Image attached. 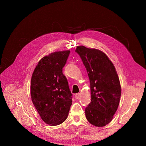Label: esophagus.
Wrapping results in <instances>:
<instances>
[{
    "mask_svg": "<svg viewBox=\"0 0 146 146\" xmlns=\"http://www.w3.org/2000/svg\"><path fill=\"white\" fill-rule=\"evenodd\" d=\"M80 94L79 93L76 94L75 95V98H76V99H78V98L80 97Z\"/></svg>",
    "mask_w": 146,
    "mask_h": 146,
    "instance_id": "1",
    "label": "esophagus"
}]
</instances>
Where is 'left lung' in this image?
I'll use <instances>...</instances> for the list:
<instances>
[{"label": "left lung", "mask_w": 146, "mask_h": 146, "mask_svg": "<svg viewBox=\"0 0 146 146\" xmlns=\"http://www.w3.org/2000/svg\"><path fill=\"white\" fill-rule=\"evenodd\" d=\"M75 51L85 66L90 80L91 102L85 109L86 119L96 127L105 126L116 112L121 95L115 68L101 50L80 45Z\"/></svg>", "instance_id": "1"}]
</instances>
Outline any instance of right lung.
Instances as JSON below:
<instances>
[{
    "mask_svg": "<svg viewBox=\"0 0 146 146\" xmlns=\"http://www.w3.org/2000/svg\"><path fill=\"white\" fill-rule=\"evenodd\" d=\"M70 50L56 51L42 58L32 75L31 96L42 121L51 126L67 119L72 94L63 68Z\"/></svg>",
    "mask_w": 146,
    "mask_h": 146,
    "instance_id": "add662e5",
    "label": "right lung"
}]
</instances>
